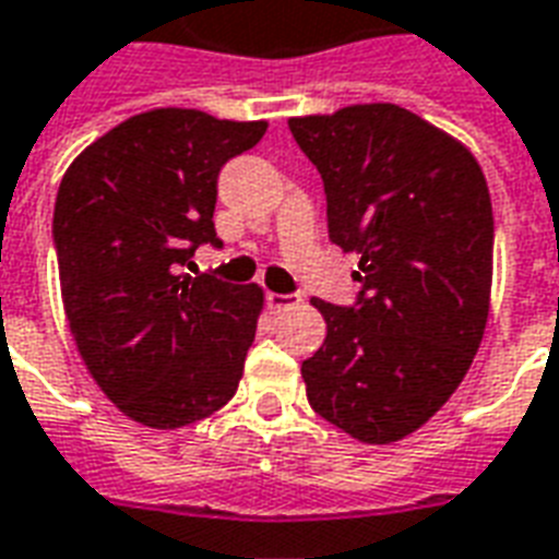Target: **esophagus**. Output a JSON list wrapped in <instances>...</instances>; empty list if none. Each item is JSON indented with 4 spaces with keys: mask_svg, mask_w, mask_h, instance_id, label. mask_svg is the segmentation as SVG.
<instances>
[{
    "mask_svg": "<svg viewBox=\"0 0 559 559\" xmlns=\"http://www.w3.org/2000/svg\"><path fill=\"white\" fill-rule=\"evenodd\" d=\"M266 301L272 311H287V308L299 305V296H293V293H269Z\"/></svg>",
    "mask_w": 559,
    "mask_h": 559,
    "instance_id": "esophagus-1",
    "label": "esophagus"
}]
</instances>
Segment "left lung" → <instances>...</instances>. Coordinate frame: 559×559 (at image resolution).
<instances>
[{"label": "left lung", "instance_id": "left-lung-1", "mask_svg": "<svg viewBox=\"0 0 559 559\" xmlns=\"http://www.w3.org/2000/svg\"><path fill=\"white\" fill-rule=\"evenodd\" d=\"M325 189L329 239L358 251L353 305L313 299L325 341L308 403L367 444L424 427L468 373L491 293L495 218L465 144L394 103L290 118Z\"/></svg>", "mask_w": 559, "mask_h": 559}]
</instances>
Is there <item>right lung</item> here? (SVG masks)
<instances>
[{"mask_svg": "<svg viewBox=\"0 0 559 559\" xmlns=\"http://www.w3.org/2000/svg\"><path fill=\"white\" fill-rule=\"evenodd\" d=\"M266 121L153 109L118 123L61 177L52 242L82 361L123 415L153 429L204 420L237 394L263 290L189 275L213 225L218 171Z\"/></svg>", "mask_w": 559, "mask_h": 559, "instance_id": "right-lung-1", "label": "right lung"}]
</instances>
